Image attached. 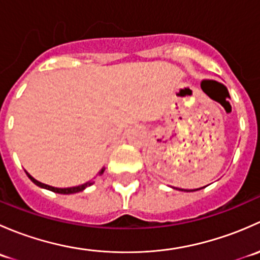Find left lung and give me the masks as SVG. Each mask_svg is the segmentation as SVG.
Instances as JSON below:
<instances>
[{"label":"left lung","mask_w":260,"mask_h":260,"mask_svg":"<svg viewBox=\"0 0 260 260\" xmlns=\"http://www.w3.org/2000/svg\"><path fill=\"white\" fill-rule=\"evenodd\" d=\"M182 191H187V190H182ZM188 191H193V190H188Z\"/></svg>","instance_id":"8db88e82"}]
</instances>
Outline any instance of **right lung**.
<instances>
[{"label": "right lung", "instance_id": "add662e5", "mask_svg": "<svg viewBox=\"0 0 260 260\" xmlns=\"http://www.w3.org/2000/svg\"><path fill=\"white\" fill-rule=\"evenodd\" d=\"M104 167L103 169H102V171L99 172V175H102L104 172ZM26 175H27L28 176V179H30L31 181H32L34 183H35V185H38L39 187H43V188H46V190H50V191H52V192H56V193H64V195H69V193H75V192H80V191H83L84 188L85 187H88V186H90L91 183L93 182H86V183H84V185H79V186H74V187H67V188H59V187H52V186H49V185H45V183H43V182H40V181H38V180H35L34 179L32 176H31L30 174H27V172H26Z\"/></svg>", "mask_w": 260, "mask_h": 260}]
</instances>
